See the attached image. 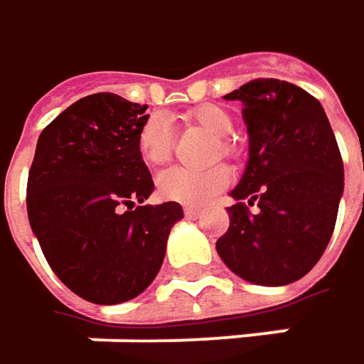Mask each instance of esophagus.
<instances>
[{
	"mask_svg": "<svg viewBox=\"0 0 364 364\" xmlns=\"http://www.w3.org/2000/svg\"><path fill=\"white\" fill-rule=\"evenodd\" d=\"M183 213L187 216H200L202 215V208H200V206H185Z\"/></svg>",
	"mask_w": 364,
	"mask_h": 364,
	"instance_id": "obj_1",
	"label": "esophagus"
}]
</instances>
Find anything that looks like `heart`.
Masks as SVG:
<instances>
[{
	"instance_id": "b5f03b06",
	"label": "heart",
	"mask_w": 364,
	"mask_h": 364,
	"mask_svg": "<svg viewBox=\"0 0 364 364\" xmlns=\"http://www.w3.org/2000/svg\"><path fill=\"white\" fill-rule=\"evenodd\" d=\"M187 120L202 127L215 137H227L233 131L231 116L225 108L215 104H202L187 112ZM137 149L141 160L148 166H160L168 162L173 154V131L162 116L148 118L137 133ZM218 149L223 156H233V146L229 141H220ZM231 183V171L225 164H215L206 171H189V168H168L158 175L156 187L158 193L168 200L185 206H202L213 200L218 191H223Z\"/></svg>"
}]
</instances>
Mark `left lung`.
<instances>
[{"instance_id":"obj_1","label":"left lung","mask_w":364,"mask_h":364,"mask_svg":"<svg viewBox=\"0 0 364 364\" xmlns=\"http://www.w3.org/2000/svg\"><path fill=\"white\" fill-rule=\"evenodd\" d=\"M225 97L244 104L250 160L216 252L242 279L287 285L313 269L331 240L342 154L318 100L296 85L254 79ZM254 203L259 210L250 213Z\"/></svg>"}]
</instances>
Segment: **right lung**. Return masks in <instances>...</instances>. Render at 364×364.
<instances>
[{"instance_id":"add662e5","label":"right lung","mask_w":364,"mask_h":364,"mask_svg":"<svg viewBox=\"0 0 364 364\" xmlns=\"http://www.w3.org/2000/svg\"><path fill=\"white\" fill-rule=\"evenodd\" d=\"M146 104L116 93L75 102L41 131L26 183V213L46 260L93 304L139 296L158 275L177 202L136 206L154 181L137 149Z\"/></svg>"}]
</instances>
